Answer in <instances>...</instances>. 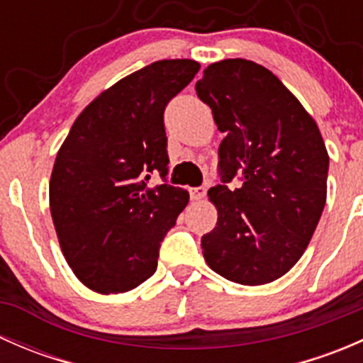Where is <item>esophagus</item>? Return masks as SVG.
I'll use <instances>...</instances> for the list:
<instances>
[{
    "label": "esophagus",
    "instance_id": "obj_1",
    "mask_svg": "<svg viewBox=\"0 0 363 363\" xmlns=\"http://www.w3.org/2000/svg\"><path fill=\"white\" fill-rule=\"evenodd\" d=\"M205 193H207V189H205L203 186H199V188L189 189V195H191L193 200H202L205 196Z\"/></svg>",
    "mask_w": 363,
    "mask_h": 363
}]
</instances>
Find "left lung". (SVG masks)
I'll return each instance as SVG.
<instances>
[{"label":"left lung","instance_id":"1","mask_svg":"<svg viewBox=\"0 0 363 363\" xmlns=\"http://www.w3.org/2000/svg\"><path fill=\"white\" fill-rule=\"evenodd\" d=\"M225 133L218 208L202 237L214 272L239 284L279 279L306 251L327 202L328 152L318 124L270 69L247 60L208 65L195 86ZM239 173L243 184L230 190Z\"/></svg>","mask_w":363,"mask_h":363}]
</instances>
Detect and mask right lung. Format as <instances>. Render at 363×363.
<instances>
[{
    "label": "right lung",
    "mask_w": 363,
    "mask_h": 363,
    "mask_svg": "<svg viewBox=\"0 0 363 363\" xmlns=\"http://www.w3.org/2000/svg\"><path fill=\"white\" fill-rule=\"evenodd\" d=\"M193 60H163L94 98L57 151L50 214L73 274L101 295L137 288L156 272L161 240L189 202L167 184L163 112L199 73ZM158 171L164 184L149 189Z\"/></svg>",
    "instance_id": "add662e5"
}]
</instances>
